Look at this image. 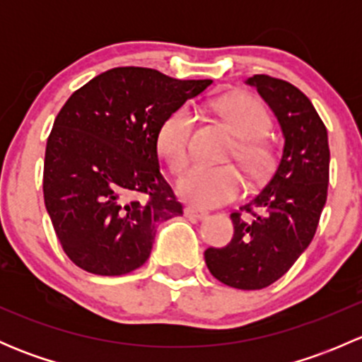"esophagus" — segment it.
I'll use <instances>...</instances> for the list:
<instances>
[{"label": "esophagus", "instance_id": "1", "mask_svg": "<svg viewBox=\"0 0 362 362\" xmlns=\"http://www.w3.org/2000/svg\"><path fill=\"white\" fill-rule=\"evenodd\" d=\"M185 217L187 218H198V221H202V218L208 217V211L206 210H202V208H196V206H187L184 210Z\"/></svg>", "mask_w": 362, "mask_h": 362}]
</instances>
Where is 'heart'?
<instances>
[{
    "instance_id": "heart-1",
    "label": "heart",
    "mask_w": 362,
    "mask_h": 362,
    "mask_svg": "<svg viewBox=\"0 0 362 362\" xmlns=\"http://www.w3.org/2000/svg\"><path fill=\"white\" fill-rule=\"evenodd\" d=\"M236 136V156L247 171L261 175L269 163V151L261 140L268 127V115L254 98L245 94H231L218 98L214 103ZM194 127V113L189 107H180L168 117L158 134L160 156L173 171H178L187 163L191 154V136ZM178 194L185 202L198 206H218L235 199L243 189V178L233 164L196 163L178 178Z\"/></svg>"
}]
</instances>
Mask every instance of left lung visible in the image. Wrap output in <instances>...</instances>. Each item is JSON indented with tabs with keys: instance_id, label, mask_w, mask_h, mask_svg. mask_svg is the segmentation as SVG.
Segmentation results:
<instances>
[{
	"instance_id": "left-lung-1",
	"label": "left lung",
	"mask_w": 362,
	"mask_h": 362,
	"mask_svg": "<svg viewBox=\"0 0 362 362\" xmlns=\"http://www.w3.org/2000/svg\"><path fill=\"white\" fill-rule=\"evenodd\" d=\"M247 83L275 113L284 151L264 187L231 214V242L204 250V262L218 282L255 291L286 275L313 240L327 199L329 144L322 119L298 87L268 75Z\"/></svg>"
}]
</instances>
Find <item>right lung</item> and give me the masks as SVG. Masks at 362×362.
I'll return each mask as SVG.
<instances>
[{
	"label": "right lung",
	"mask_w": 362,
	"mask_h": 362,
	"mask_svg": "<svg viewBox=\"0 0 362 362\" xmlns=\"http://www.w3.org/2000/svg\"><path fill=\"white\" fill-rule=\"evenodd\" d=\"M211 80L113 68L57 113L43 164V198L63 250L94 275H126L148 259L160 222L182 204L159 171L164 120Z\"/></svg>",
	"instance_id": "obj_1"
}]
</instances>
